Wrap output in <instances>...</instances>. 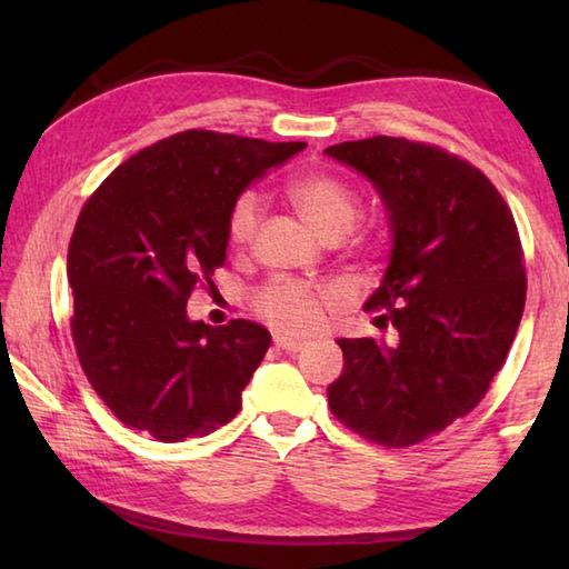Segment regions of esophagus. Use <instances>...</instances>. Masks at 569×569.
I'll list each match as a JSON object with an SVG mask.
<instances>
[{"label": "esophagus", "instance_id": "34e87169", "mask_svg": "<svg viewBox=\"0 0 569 569\" xmlns=\"http://www.w3.org/2000/svg\"><path fill=\"white\" fill-rule=\"evenodd\" d=\"M273 343L278 346V349H283L288 353H298L306 346L303 341L291 339V336H283V333H273Z\"/></svg>", "mask_w": 569, "mask_h": 569}]
</instances>
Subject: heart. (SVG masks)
<instances>
[{
  "label": "heart",
  "instance_id": "1",
  "mask_svg": "<svg viewBox=\"0 0 569 569\" xmlns=\"http://www.w3.org/2000/svg\"><path fill=\"white\" fill-rule=\"evenodd\" d=\"M288 198L303 216L316 236L323 240H341L361 220V198L349 182L331 172H301L288 182ZM261 223V198L258 192H240L226 218V238L233 248H243L253 240ZM329 298L298 281H271L253 296L256 313L276 329L291 333L313 331L321 321Z\"/></svg>",
  "mask_w": 569,
  "mask_h": 569
}]
</instances>
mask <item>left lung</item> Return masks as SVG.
I'll list each match as a JSON object with an SVG mask.
<instances>
[{
    "label": "left lung",
    "instance_id": "left-lung-1",
    "mask_svg": "<svg viewBox=\"0 0 569 569\" xmlns=\"http://www.w3.org/2000/svg\"><path fill=\"white\" fill-rule=\"evenodd\" d=\"M381 192L393 233L381 286L366 301L397 339H339L333 417L373 445L403 449L485 399L525 311V253L512 210L479 168L429 142H339Z\"/></svg>",
    "mask_w": 569,
    "mask_h": 569
}]
</instances>
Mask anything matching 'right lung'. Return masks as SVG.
<instances>
[{
	"instance_id": "add662e5",
	"label": "right lung",
	"mask_w": 569,
	"mask_h": 569,
	"mask_svg": "<svg viewBox=\"0 0 569 569\" xmlns=\"http://www.w3.org/2000/svg\"><path fill=\"white\" fill-rule=\"evenodd\" d=\"M306 142L186 130L114 168L77 218L72 341L108 409L160 441L206 437L240 411L271 346L253 321H190L188 298L226 263L233 200Z\"/></svg>"
}]
</instances>
